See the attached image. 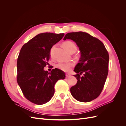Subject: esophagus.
Masks as SVG:
<instances>
[{
	"mask_svg": "<svg viewBox=\"0 0 126 126\" xmlns=\"http://www.w3.org/2000/svg\"><path fill=\"white\" fill-rule=\"evenodd\" d=\"M66 77L67 78H69L71 77V75L69 74H66Z\"/></svg>",
	"mask_w": 126,
	"mask_h": 126,
	"instance_id": "1",
	"label": "esophagus"
}]
</instances>
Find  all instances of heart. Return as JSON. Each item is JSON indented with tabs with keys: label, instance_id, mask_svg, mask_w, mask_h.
<instances>
[{
	"label": "heart",
	"instance_id": "1",
	"mask_svg": "<svg viewBox=\"0 0 126 126\" xmlns=\"http://www.w3.org/2000/svg\"><path fill=\"white\" fill-rule=\"evenodd\" d=\"M63 47L68 52L72 50H76V49H77V47H76V45H75V44L71 41H66L65 42H64L63 44ZM73 66L74 64L71 63H60L57 65V67L58 69L65 72L69 71L71 70V68Z\"/></svg>",
	"mask_w": 126,
	"mask_h": 126
}]
</instances>
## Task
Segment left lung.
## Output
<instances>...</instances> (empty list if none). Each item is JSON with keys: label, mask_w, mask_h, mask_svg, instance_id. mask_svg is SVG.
Masks as SVG:
<instances>
[{"label": "left lung", "mask_w": 126, "mask_h": 126, "mask_svg": "<svg viewBox=\"0 0 126 126\" xmlns=\"http://www.w3.org/2000/svg\"><path fill=\"white\" fill-rule=\"evenodd\" d=\"M66 39L74 41L81 54L74 69L77 74L74 76L77 82L71 87L70 93L78 101H92L101 94L107 77L108 52L100 40L87 32L68 33L63 38L64 40Z\"/></svg>", "instance_id": "1"}]
</instances>
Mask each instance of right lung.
<instances>
[{"mask_svg":"<svg viewBox=\"0 0 126 126\" xmlns=\"http://www.w3.org/2000/svg\"><path fill=\"white\" fill-rule=\"evenodd\" d=\"M64 34L39 33L22 47L17 67V80L25 98L36 105H43L50 100L55 93V85L66 77L58 68L50 72L44 68L48 64L52 47L63 38Z\"/></svg>","mask_w":126,"mask_h":126,"instance_id":"right-lung-1","label":"right lung"}]
</instances>
